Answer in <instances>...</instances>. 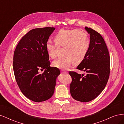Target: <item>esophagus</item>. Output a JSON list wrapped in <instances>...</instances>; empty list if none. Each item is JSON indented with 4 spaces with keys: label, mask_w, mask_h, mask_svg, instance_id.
<instances>
[{
    "label": "esophagus",
    "mask_w": 124,
    "mask_h": 124,
    "mask_svg": "<svg viewBox=\"0 0 124 124\" xmlns=\"http://www.w3.org/2000/svg\"><path fill=\"white\" fill-rule=\"evenodd\" d=\"M61 72H62V73H67V71H66V70H62Z\"/></svg>",
    "instance_id": "esophagus-1"
}]
</instances>
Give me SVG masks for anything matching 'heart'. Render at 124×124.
<instances>
[{
    "label": "heart",
    "mask_w": 124,
    "mask_h": 124,
    "mask_svg": "<svg viewBox=\"0 0 124 124\" xmlns=\"http://www.w3.org/2000/svg\"><path fill=\"white\" fill-rule=\"evenodd\" d=\"M54 43L47 40L46 44L48 55L52 58L57 56V46H62V54L53 62V65L65 69L73 63H80L87 55L90 47L87 32L84 30L60 29L54 36Z\"/></svg>",
    "instance_id": "b5f03b06"
}]
</instances>
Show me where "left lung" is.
<instances>
[{
    "mask_svg": "<svg viewBox=\"0 0 124 124\" xmlns=\"http://www.w3.org/2000/svg\"><path fill=\"white\" fill-rule=\"evenodd\" d=\"M85 29L90 34L87 55L77 67L84 74L69 71L72 78L70 91L72 98L87 102L98 97L107 84L110 72V57L106 42L99 33L91 28Z\"/></svg>",
    "mask_w": 124,
    "mask_h": 124,
    "instance_id": "8db88e82",
    "label": "left lung"
}]
</instances>
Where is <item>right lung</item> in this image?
<instances>
[{"mask_svg":"<svg viewBox=\"0 0 124 124\" xmlns=\"http://www.w3.org/2000/svg\"><path fill=\"white\" fill-rule=\"evenodd\" d=\"M55 29L46 27L33 29L22 37L14 52L13 68L21 91L36 102L50 99L54 93L59 69L50 67L45 44ZM44 69L42 74L40 71Z\"/></svg>","mask_w":124,"mask_h":124,"instance_id":"obj_1","label":"right lung"}]
</instances>
